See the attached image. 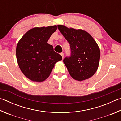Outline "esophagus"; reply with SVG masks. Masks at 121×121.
I'll return each instance as SVG.
<instances>
[{"label": "esophagus", "instance_id": "esophagus-1", "mask_svg": "<svg viewBox=\"0 0 121 121\" xmlns=\"http://www.w3.org/2000/svg\"><path fill=\"white\" fill-rule=\"evenodd\" d=\"M60 54H61V56H62V58H63V56H64V53H61Z\"/></svg>", "mask_w": 121, "mask_h": 121}]
</instances>
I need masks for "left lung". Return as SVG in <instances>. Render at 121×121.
Masks as SVG:
<instances>
[{
	"instance_id": "left-lung-1",
	"label": "left lung",
	"mask_w": 121,
	"mask_h": 121,
	"mask_svg": "<svg viewBox=\"0 0 121 121\" xmlns=\"http://www.w3.org/2000/svg\"><path fill=\"white\" fill-rule=\"evenodd\" d=\"M58 28L70 44L71 54L63 62L70 75L78 81L87 79L98 69L100 49L95 39L87 32L58 25Z\"/></svg>"
}]
</instances>
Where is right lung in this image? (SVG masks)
<instances>
[{"mask_svg": "<svg viewBox=\"0 0 121 121\" xmlns=\"http://www.w3.org/2000/svg\"><path fill=\"white\" fill-rule=\"evenodd\" d=\"M57 29L56 25L34 27L26 33L17 44L16 53L19 67L30 80L42 82L49 77L55 63L62 56L48 44Z\"/></svg>", "mask_w": 121, "mask_h": 121, "instance_id": "1", "label": "right lung"}]
</instances>
